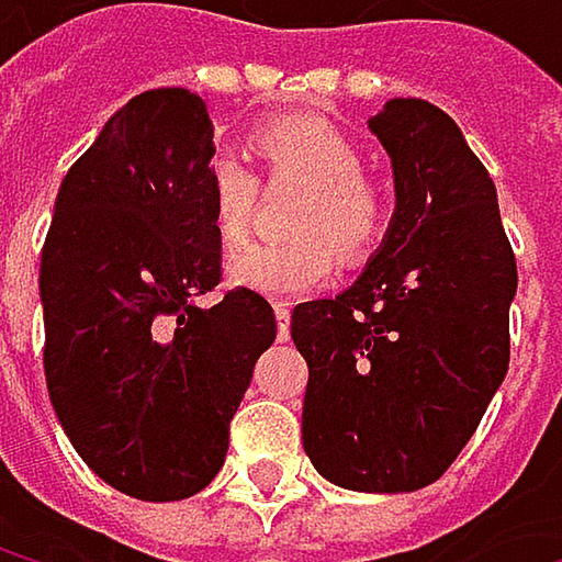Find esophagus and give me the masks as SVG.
<instances>
[{
    "label": "esophagus",
    "mask_w": 562,
    "mask_h": 562,
    "mask_svg": "<svg viewBox=\"0 0 562 562\" xmlns=\"http://www.w3.org/2000/svg\"><path fill=\"white\" fill-rule=\"evenodd\" d=\"M289 315H292V305L289 302H277V335L280 338L289 335Z\"/></svg>",
    "instance_id": "1"
}]
</instances>
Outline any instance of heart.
Here are the masks:
<instances>
[{"label":"heart","instance_id":"1","mask_svg":"<svg viewBox=\"0 0 562 562\" xmlns=\"http://www.w3.org/2000/svg\"><path fill=\"white\" fill-rule=\"evenodd\" d=\"M250 146L270 181H302L292 207L295 237L257 244L234 260V282L267 292L295 295L325 282L335 270V247L355 260L371 254L391 224L387 191L364 171L361 146L328 116L292 113L260 123ZM260 201V175L240 156L221 153L207 162L211 224L224 250L250 240Z\"/></svg>","mask_w":562,"mask_h":562}]
</instances>
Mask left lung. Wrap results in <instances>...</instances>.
Returning <instances> with one entry per match:
<instances>
[{"label": "left lung", "mask_w": 562, "mask_h": 562, "mask_svg": "<svg viewBox=\"0 0 562 562\" xmlns=\"http://www.w3.org/2000/svg\"><path fill=\"white\" fill-rule=\"evenodd\" d=\"M371 130L393 159L391 234L355 285L292 308V341L312 465L393 495L442 479L502 387L517 263L495 181L449 113L396 97Z\"/></svg>", "instance_id": "obj_1"}]
</instances>
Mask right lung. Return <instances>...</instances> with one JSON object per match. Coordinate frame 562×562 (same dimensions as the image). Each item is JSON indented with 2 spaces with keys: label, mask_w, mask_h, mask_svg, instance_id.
Wrapping results in <instances>:
<instances>
[{
  "label": "right lung",
  "mask_w": 562,
  "mask_h": 562,
  "mask_svg": "<svg viewBox=\"0 0 562 562\" xmlns=\"http://www.w3.org/2000/svg\"><path fill=\"white\" fill-rule=\"evenodd\" d=\"M214 130L184 87L133 97L70 166L42 247L45 381L77 456L139 502L198 495L277 338L273 305L227 289L211 224Z\"/></svg>",
  "instance_id": "right-lung-1"
}]
</instances>
